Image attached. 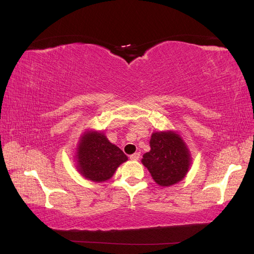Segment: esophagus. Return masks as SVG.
<instances>
[{
    "label": "esophagus",
    "instance_id": "esophagus-1",
    "mask_svg": "<svg viewBox=\"0 0 254 254\" xmlns=\"http://www.w3.org/2000/svg\"><path fill=\"white\" fill-rule=\"evenodd\" d=\"M139 157H140L139 152H135V154L129 156V159H131V160H133V161H136V160H138Z\"/></svg>",
    "mask_w": 254,
    "mask_h": 254
}]
</instances>
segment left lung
<instances>
[{
  "label": "left lung",
  "instance_id": "left-lung-1",
  "mask_svg": "<svg viewBox=\"0 0 254 254\" xmlns=\"http://www.w3.org/2000/svg\"><path fill=\"white\" fill-rule=\"evenodd\" d=\"M150 151L146 152L141 163L148 169L158 185L168 187L185 178L191 158L185 141L174 131L151 134Z\"/></svg>",
  "mask_w": 254,
  "mask_h": 254
}]
</instances>
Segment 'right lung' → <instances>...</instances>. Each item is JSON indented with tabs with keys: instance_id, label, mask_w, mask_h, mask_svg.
Listing matches in <instances>:
<instances>
[{
	"instance_id": "add662e5",
	"label": "right lung",
	"mask_w": 254,
	"mask_h": 254,
	"mask_svg": "<svg viewBox=\"0 0 254 254\" xmlns=\"http://www.w3.org/2000/svg\"><path fill=\"white\" fill-rule=\"evenodd\" d=\"M76 169L86 180L105 182L113 178L121 163L127 160L119 147L111 144L104 133L86 131L75 152Z\"/></svg>"
}]
</instances>
